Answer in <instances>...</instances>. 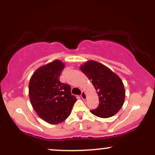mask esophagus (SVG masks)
<instances>
[{
    "label": "esophagus",
    "mask_w": 155,
    "mask_h": 155,
    "mask_svg": "<svg viewBox=\"0 0 155 155\" xmlns=\"http://www.w3.org/2000/svg\"><path fill=\"white\" fill-rule=\"evenodd\" d=\"M81 97L83 99V100H86L87 98V95H86V92L84 91H82L81 94Z\"/></svg>",
    "instance_id": "obj_1"
}]
</instances>
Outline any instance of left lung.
<instances>
[{
  "instance_id": "left-lung-1",
  "label": "left lung",
  "mask_w": 155,
  "mask_h": 155,
  "mask_svg": "<svg viewBox=\"0 0 155 155\" xmlns=\"http://www.w3.org/2000/svg\"><path fill=\"white\" fill-rule=\"evenodd\" d=\"M80 69L91 80L99 97L97 108L90 110L92 114L108 118L120 111L124 104L125 91L122 81L108 68L94 60L81 65Z\"/></svg>"
}]
</instances>
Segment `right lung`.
I'll use <instances>...</instances> for the list:
<instances>
[{
	"label": "right lung",
	"mask_w": 155,
	"mask_h": 155,
	"mask_svg": "<svg viewBox=\"0 0 155 155\" xmlns=\"http://www.w3.org/2000/svg\"><path fill=\"white\" fill-rule=\"evenodd\" d=\"M64 68L60 60H54L37 69L29 82V97L33 109L40 118L51 124L66 120L76 101L71 93V87L60 81Z\"/></svg>",
	"instance_id": "add662e5"
}]
</instances>
